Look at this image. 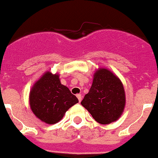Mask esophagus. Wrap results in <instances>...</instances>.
Listing matches in <instances>:
<instances>
[{
    "instance_id": "34e87169",
    "label": "esophagus",
    "mask_w": 158,
    "mask_h": 158,
    "mask_svg": "<svg viewBox=\"0 0 158 158\" xmlns=\"http://www.w3.org/2000/svg\"><path fill=\"white\" fill-rule=\"evenodd\" d=\"M77 98H78L79 102H81V100H82V95H81V94H78V95H77Z\"/></svg>"
}]
</instances>
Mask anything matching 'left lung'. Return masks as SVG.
<instances>
[{"label": "left lung", "instance_id": "obj_1", "mask_svg": "<svg viewBox=\"0 0 158 158\" xmlns=\"http://www.w3.org/2000/svg\"><path fill=\"white\" fill-rule=\"evenodd\" d=\"M125 103V89L121 80L110 70L98 68L81 104L97 122L108 125L121 117Z\"/></svg>", "mask_w": 158, "mask_h": 158}]
</instances>
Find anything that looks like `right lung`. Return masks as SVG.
Instances as JSON below:
<instances>
[{
	"label": "right lung",
	"mask_w": 158,
	"mask_h": 158,
	"mask_svg": "<svg viewBox=\"0 0 158 158\" xmlns=\"http://www.w3.org/2000/svg\"><path fill=\"white\" fill-rule=\"evenodd\" d=\"M30 107L36 118L48 125L57 123L78 99L61 84L60 74L47 71L32 86Z\"/></svg>",
	"instance_id": "obj_1"
}]
</instances>
